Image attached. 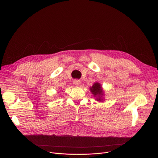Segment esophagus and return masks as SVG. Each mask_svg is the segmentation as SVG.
<instances>
[{
  "instance_id": "1",
  "label": "esophagus",
  "mask_w": 158,
  "mask_h": 158,
  "mask_svg": "<svg viewBox=\"0 0 158 158\" xmlns=\"http://www.w3.org/2000/svg\"><path fill=\"white\" fill-rule=\"evenodd\" d=\"M73 84H75L76 85H79L81 83V81L80 80H77V79H75L73 81Z\"/></svg>"
}]
</instances>
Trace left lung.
<instances>
[{
    "label": "left lung",
    "mask_w": 158,
    "mask_h": 158,
    "mask_svg": "<svg viewBox=\"0 0 158 158\" xmlns=\"http://www.w3.org/2000/svg\"><path fill=\"white\" fill-rule=\"evenodd\" d=\"M90 90L91 92L94 95V96H98V98H97V101H101L102 100L101 96L103 95V91L100 84L98 83V82H95V83L92 86V88H90Z\"/></svg>",
    "instance_id": "left-lung-1"
}]
</instances>
